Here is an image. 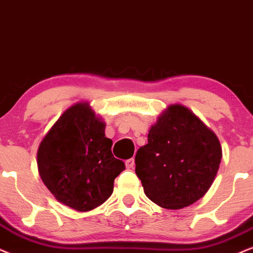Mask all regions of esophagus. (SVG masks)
<instances>
[{"label":"esophagus","instance_id":"obj_1","mask_svg":"<svg viewBox=\"0 0 253 253\" xmlns=\"http://www.w3.org/2000/svg\"><path fill=\"white\" fill-rule=\"evenodd\" d=\"M125 165H126V168L127 169H132L133 167H134V159H129V160H127L126 162H125Z\"/></svg>","mask_w":253,"mask_h":253}]
</instances>
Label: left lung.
I'll use <instances>...</instances> for the list:
<instances>
[{"instance_id": "1", "label": "left lung", "mask_w": 253, "mask_h": 253, "mask_svg": "<svg viewBox=\"0 0 253 253\" xmlns=\"http://www.w3.org/2000/svg\"><path fill=\"white\" fill-rule=\"evenodd\" d=\"M222 160L218 137L189 108L172 104L150 127L135 156L146 196L165 209H182L203 197Z\"/></svg>"}]
</instances>
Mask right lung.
Returning a JSON list of instances; mask_svg holds the SVG:
<instances>
[{
  "label": "right lung",
  "instance_id": "add662e5",
  "mask_svg": "<svg viewBox=\"0 0 253 253\" xmlns=\"http://www.w3.org/2000/svg\"><path fill=\"white\" fill-rule=\"evenodd\" d=\"M106 124L88 103L69 107L38 147L40 176L59 203L81 212L101 206L113 193L125 164L112 154Z\"/></svg>",
  "mask_w": 253,
  "mask_h": 253
}]
</instances>
